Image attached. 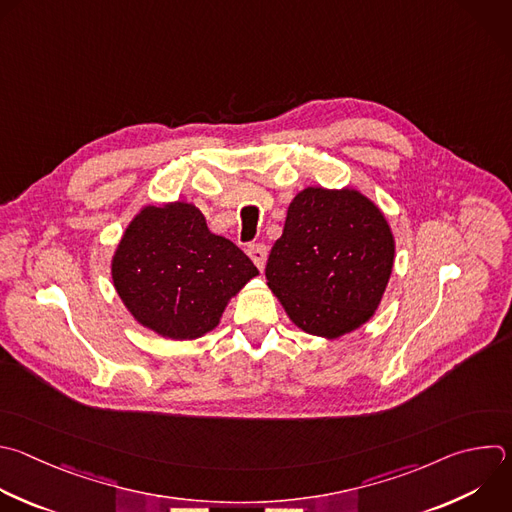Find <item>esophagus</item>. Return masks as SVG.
I'll list each match as a JSON object with an SVG mask.
<instances>
[{"label": "esophagus", "mask_w": 512, "mask_h": 512, "mask_svg": "<svg viewBox=\"0 0 512 512\" xmlns=\"http://www.w3.org/2000/svg\"><path fill=\"white\" fill-rule=\"evenodd\" d=\"M247 253H249L251 261L257 265V269H259V271H263V269H265V263H267V247H265V245H261V243H257V245H249Z\"/></svg>", "instance_id": "obj_1"}]
</instances>
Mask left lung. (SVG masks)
<instances>
[{"instance_id": "left-lung-1", "label": "left lung", "mask_w": 512, "mask_h": 512, "mask_svg": "<svg viewBox=\"0 0 512 512\" xmlns=\"http://www.w3.org/2000/svg\"><path fill=\"white\" fill-rule=\"evenodd\" d=\"M396 259L382 209L362 191L307 187L287 207L265 277L305 333L337 339L378 311Z\"/></svg>"}]
</instances>
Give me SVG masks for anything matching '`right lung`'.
I'll return each mask as SVG.
<instances>
[{"mask_svg": "<svg viewBox=\"0 0 512 512\" xmlns=\"http://www.w3.org/2000/svg\"><path fill=\"white\" fill-rule=\"evenodd\" d=\"M110 275L136 323L185 342L213 331L259 271L233 241L209 231L195 205L173 201L144 205L134 215L114 249Z\"/></svg>", "mask_w": 512, "mask_h": 512, "instance_id": "1", "label": "right lung"}]
</instances>
